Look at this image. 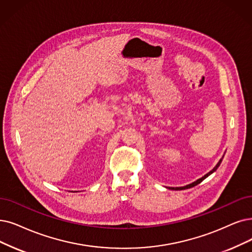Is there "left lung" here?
Wrapping results in <instances>:
<instances>
[{"instance_id":"obj_1","label":"left lung","mask_w":252,"mask_h":252,"mask_svg":"<svg viewBox=\"0 0 252 252\" xmlns=\"http://www.w3.org/2000/svg\"><path fill=\"white\" fill-rule=\"evenodd\" d=\"M221 161H222V158H221L220 160H219V162L216 164V166L212 169V170H211V172H209L207 175H205L203 178H200V179H198L197 181H195V182H193V183H191V184H189V185H186V186H184V187H176V188H174V187H170L169 189H174V190H183V189H188V188H191V187H194V186H196L197 184H199L200 182H202V181H204L207 177H209L211 174H212V173H214L215 172V170L218 168V166L220 165V163H221Z\"/></svg>"}]
</instances>
